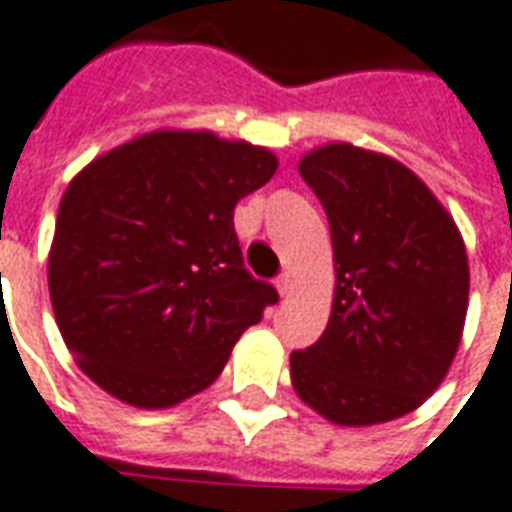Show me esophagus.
Returning a JSON list of instances; mask_svg holds the SVG:
<instances>
[{
    "label": "esophagus",
    "instance_id": "34e87169",
    "mask_svg": "<svg viewBox=\"0 0 512 512\" xmlns=\"http://www.w3.org/2000/svg\"><path fill=\"white\" fill-rule=\"evenodd\" d=\"M276 290L282 295H290V290H293V274H290V271H282V274H279V279H276Z\"/></svg>",
    "mask_w": 512,
    "mask_h": 512
}]
</instances>
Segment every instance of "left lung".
<instances>
[{
	"label": "left lung",
	"mask_w": 512,
	"mask_h": 512,
	"mask_svg": "<svg viewBox=\"0 0 512 512\" xmlns=\"http://www.w3.org/2000/svg\"><path fill=\"white\" fill-rule=\"evenodd\" d=\"M298 170L331 225L336 290L323 336L290 355L295 393L339 426L401 418L456 358L469 301L464 238L393 157L328 143Z\"/></svg>",
	"instance_id": "1"
}]
</instances>
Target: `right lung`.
Returning <instances> with one entry per match:
<instances>
[{"instance_id":"add662e5","label":"right lung","mask_w":512,"mask_h":512,"mask_svg":"<svg viewBox=\"0 0 512 512\" xmlns=\"http://www.w3.org/2000/svg\"><path fill=\"white\" fill-rule=\"evenodd\" d=\"M276 157L208 130H157L70 181L48 252L56 325L113 399L165 410L206 391L279 301L244 268L233 208Z\"/></svg>"}]
</instances>
